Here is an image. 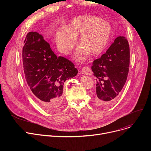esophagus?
Wrapping results in <instances>:
<instances>
[{
    "mask_svg": "<svg viewBox=\"0 0 151 151\" xmlns=\"http://www.w3.org/2000/svg\"><path fill=\"white\" fill-rule=\"evenodd\" d=\"M81 73L83 75H92V71L91 70V68L88 67L86 66L84 67L81 70Z\"/></svg>",
    "mask_w": 151,
    "mask_h": 151,
    "instance_id": "1",
    "label": "esophagus"
}]
</instances>
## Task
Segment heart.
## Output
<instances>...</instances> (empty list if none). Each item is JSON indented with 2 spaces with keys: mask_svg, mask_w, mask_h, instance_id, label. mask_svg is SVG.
<instances>
[{
  "mask_svg": "<svg viewBox=\"0 0 151 151\" xmlns=\"http://www.w3.org/2000/svg\"><path fill=\"white\" fill-rule=\"evenodd\" d=\"M112 28L106 21L93 15L81 16L71 20L68 28L55 32V41L58 50L64 54L70 53L76 43V37L80 35L81 46L76 50L75 59L78 62L91 55L100 54L105 50L111 35Z\"/></svg>",
  "mask_w": 151,
  "mask_h": 151,
  "instance_id": "obj_1",
  "label": "heart"
}]
</instances>
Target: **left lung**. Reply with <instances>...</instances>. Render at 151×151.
I'll return each instance as SVG.
<instances>
[{
    "mask_svg": "<svg viewBox=\"0 0 151 151\" xmlns=\"http://www.w3.org/2000/svg\"><path fill=\"white\" fill-rule=\"evenodd\" d=\"M130 64V47L125 37H117L106 53L92 65L97 78L95 103L106 106L116 99L126 82Z\"/></svg>",
    "mask_w": 151,
    "mask_h": 151,
    "instance_id": "obj_1",
    "label": "left lung"
}]
</instances>
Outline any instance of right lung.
Wrapping results in <instances>:
<instances>
[{
  "label": "right lung",
  "mask_w": 151,
  "mask_h": 151,
  "mask_svg": "<svg viewBox=\"0 0 151 151\" xmlns=\"http://www.w3.org/2000/svg\"><path fill=\"white\" fill-rule=\"evenodd\" d=\"M24 43L22 62L27 84L40 106L54 112L63 103V84L75 77L78 70L69 60L58 58L36 32L27 34Z\"/></svg>",
  "instance_id": "right-lung-1"
}]
</instances>
